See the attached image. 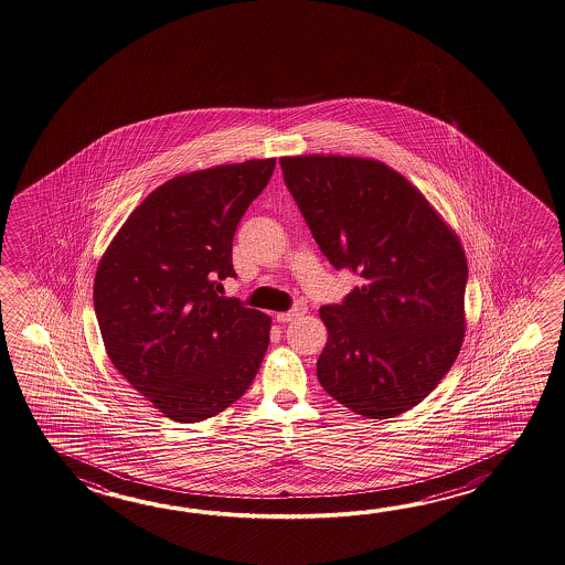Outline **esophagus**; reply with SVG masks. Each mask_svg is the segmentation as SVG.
<instances>
[{
  "label": "esophagus",
  "mask_w": 565,
  "mask_h": 565,
  "mask_svg": "<svg viewBox=\"0 0 565 565\" xmlns=\"http://www.w3.org/2000/svg\"><path fill=\"white\" fill-rule=\"evenodd\" d=\"M305 312H307V305H305V302H297L290 311L278 312L277 321L278 323H290V321H297V319H300Z\"/></svg>",
  "instance_id": "esophagus-1"
}]
</instances>
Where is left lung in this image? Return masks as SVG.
Here are the masks:
<instances>
[{
	"mask_svg": "<svg viewBox=\"0 0 565 565\" xmlns=\"http://www.w3.org/2000/svg\"><path fill=\"white\" fill-rule=\"evenodd\" d=\"M288 192L327 260L361 278L321 307L324 392L365 418L414 408L445 377L465 337L467 258L408 180L361 157L280 159Z\"/></svg>",
	"mask_w": 565,
	"mask_h": 565,
	"instance_id": "1",
	"label": "left lung"
}]
</instances>
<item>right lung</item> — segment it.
<instances>
[{
	"label": "right lung",
	"mask_w": 565,
	"mask_h": 565,
	"mask_svg": "<svg viewBox=\"0 0 565 565\" xmlns=\"http://www.w3.org/2000/svg\"><path fill=\"white\" fill-rule=\"evenodd\" d=\"M275 159L173 178L127 217L95 278L108 360L159 412L202 422L253 384L270 317L220 297L236 278L232 241Z\"/></svg>",
	"instance_id": "add662e5"
}]
</instances>
